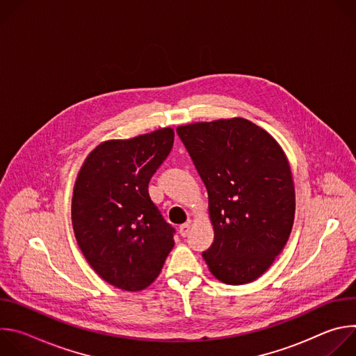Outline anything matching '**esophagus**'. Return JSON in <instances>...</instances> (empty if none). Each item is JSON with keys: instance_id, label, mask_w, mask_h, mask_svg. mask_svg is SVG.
<instances>
[{"instance_id": "esophagus-1", "label": "esophagus", "mask_w": 356, "mask_h": 356, "mask_svg": "<svg viewBox=\"0 0 356 356\" xmlns=\"http://www.w3.org/2000/svg\"><path fill=\"white\" fill-rule=\"evenodd\" d=\"M179 232L181 236H187L188 232H190V222H184L179 227Z\"/></svg>"}]
</instances>
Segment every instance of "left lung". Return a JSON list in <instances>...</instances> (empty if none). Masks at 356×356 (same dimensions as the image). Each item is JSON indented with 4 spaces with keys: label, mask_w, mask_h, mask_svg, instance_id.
I'll use <instances>...</instances> for the list:
<instances>
[{
    "label": "left lung",
    "mask_w": 356,
    "mask_h": 356,
    "mask_svg": "<svg viewBox=\"0 0 356 356\" xmlns=\"http://www.w3.org/2000/svg\"><path fill=\"white\" fill-rule=\"evenodd\" d=\"M176 131L209 193L214 242L202 258L227 284L257 280L283 250L294 221V184L284 152L243 118Z\"/></svg>",
    "instance_id": "obj_1"
}]
</instances>
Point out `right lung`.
<instances>
[{"label": "right lung", "mask_w": 356, "mask_h": 356, "mask_svg": "<svg viewBox=\"0 0 356 356\" xmlns=\"http://www.w3.org/2000/svg\"><path fill=\"white\" fill-rule=\"evenodd\" d=\"M172 128L98 145L76 179L72 221L90 266L110 284L138 291L154 282L172 250L175 228L147 184L170 154Z\"/></svg>", "instance_id": "right-lung-1"}]
</instances>
